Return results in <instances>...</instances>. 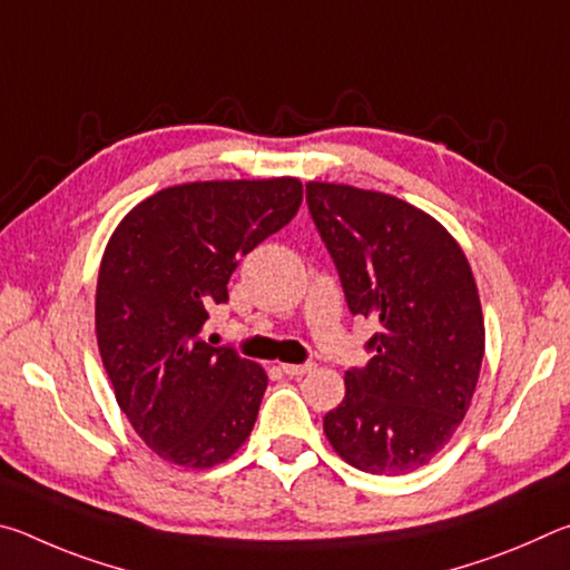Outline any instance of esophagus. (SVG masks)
<instances>
[{"label": "esophagus", "instance_id": "obj_1", "mask_svg": "<svg viewBox=\"0 0 570 570\" xmlns=\"http://www.w3.org/2000/svg\"><path fill=\"white\" fill-rule=\"evenodd\" d=\"M314 362H304V364H282V372L288 374V377H304V374H308L314 370Z\"/></svg>", "mask_w": 570, "mask_h": 570}]
</instances>
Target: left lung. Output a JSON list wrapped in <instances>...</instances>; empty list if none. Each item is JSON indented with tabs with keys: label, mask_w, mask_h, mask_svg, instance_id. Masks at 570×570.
Returning <instances> with one entry per match:
<instances>
[{
	"label": "left lung",
	"mask_w": 570,
	"mask_h": 570,
	"mask_svg": "<svg viewBox=\"0 0 570 570\" xmlns=\"http://www.w3.org/2000/svg\"><path fill=\"white\" fill-rule=\"evenodd\" d=\"M306 204L350 312L380 324L324 432L352 468L404 475L448 445L470 407L485 354L475 278L445 226L387 193L312 180Z\"/></svg>",
	"instance_id": "1"
}]
</instances>
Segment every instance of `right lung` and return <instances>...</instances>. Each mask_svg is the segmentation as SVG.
Wrapping results in <instances>:
<instances>
[{"label": "right lung", "mask_w": 570, "mask_h": 570, "mask_svg": "<svg viewBox=\"0 0 570 570\" xmlns=\"http://www.w3.org/2000/svg\"><path fill=\"white\" fill-rule=\"evenodd\" d=\"M302 180H204L163 188L125 216L105 246L95 332L125 417L180 468L228 460L254 430L268 377L228 346L200 340L228 302L238 258L284 228Z\"/></svg>", "instance_id": "obj_1"}]
</instances>
